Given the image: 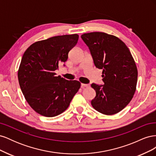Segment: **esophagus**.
Returning <instances> with one entry per match:
<instances>
[{"mask_svg": "<svg viewBox=\"0 0 156 156\" xmlns=\"http://www.w3.org/2000/svg\"><path fill=\"white\" fill-rule=\"evenodd\" d=\"M89 85L87 84H83V83H81V87L82 88H84V87H88Z\"/></svg>", "mask_w": 156, "mask_h": 156, "instance_id": "34e87169", "label": "esophagus"}]
</instances>
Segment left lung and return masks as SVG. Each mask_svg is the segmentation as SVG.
I'll use <instances>...</instances> for the list:
<instances>
[{
  "mask_svg": "<svg viewBox=\"0 0 156 156\" xmlns=\"http://www.w3.org/2000/svg\"><path fill=\"white\" fill-rule=\"evenodd\" d=\"M88 47L94 65L102 72L104 84H91L96 96L94 108L103 115L121 111L133 98L137 83V68L126 45L113 35L94 32L81 35Z\"/></svg>",
  "mask_w": 156,
  "mask_h": 156,
  "instance_id": "1",
  "label": "left lung"
}]
</instances>
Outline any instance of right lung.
<instances>
[{"label": "right lung", "instance_id": "right-lung-1", "mask_svg": "<svg viewBox=\"0 0 156 156\" xmlns=\"http://www.w3.org/2000/svg\"><path fill=\"white\" fill-rule=\"evenodd\" d=\"M78 39L77 34L54 36L32 44L23 54L19 83L29 105L42 116L62 113L81 87L80 82L68 81L55 73L59 64L66 62Z\"/></svg>", "mask_w": 156, "mask_h": 156}]
</instances>
